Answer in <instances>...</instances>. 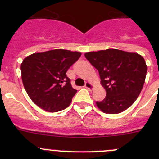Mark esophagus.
<instances>
[{
	"label": "esophagus",
	"mask_w": 159,
	"mask_h": 159,
	"mask_svg": "<svg viewBox=\"0 0 159 159\" xmlns=\"http://www.w3.org/2000/svg\"><path fill=\"white\" fill-rule=\"evenodd\" d=\"M84 87L87 89H89V91H91L93 89V85L90 82H86L85 84H84Z\"/></svg>",
	"instance_id": "esophagus-1"
}]
</instances>
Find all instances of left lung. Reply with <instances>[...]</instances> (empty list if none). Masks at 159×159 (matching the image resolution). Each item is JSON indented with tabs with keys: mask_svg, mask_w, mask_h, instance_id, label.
Here are the masks:
<instances>
[{
	"mask_svg": "<svg viewBox=\"0 0 159 159\" xmlns=\"http://www.w3.org/2000/svg\"><path fill=\"white\" fill-rule=\"evenodd\" d=\"M86 58L99 72L106 97L96 105L104 113L118 114L129 108L143 88L147 73L144 57L118 49L91 51Z\"/></svg>",
	"mask_w": 159,
	"mask_h": 159,
	"instance_id": "8db88e82",
	"label": "left lung"
}]
</instances>
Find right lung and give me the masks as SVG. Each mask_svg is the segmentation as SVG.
<instances>
[{"label":"right lung","mask_w":159,"mask_h":159,"mask_svg":"<svg viewBox=\"0 0 159 159\" xmlns=\"http://www.w3.org/2000/svg\"><path fill=\"white\" fill-rule=\"evenodd\" d=\"M81 53L55 49L34 53L20 65L24 87L32 102L42 109L57 112L69 106L77 92L66 72Z\"/></svg>","instance_id":"add662e5"}]
</instances>
